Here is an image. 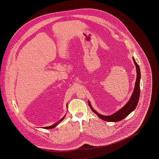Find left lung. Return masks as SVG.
Segmentation results:
<instances>
[{
  "label": "left lung",
  "instance_id": "1",
  "mask_svg": "<svg viewBox=\"0 0 159 159\" xmlns=\"http://www.w3.org/2000/svg\"><path fill=\"white\" fill-rule=\"evenodd\" d=\"M133 61L134 62V64L136 66V79L135 84L134 90L133 91V93L132 94V96L130 98L128 101V102L125 104V106H123L119 110H118L117 112L110 115V116H104L101 114L97 113L91 106V102L88 101L89 106L92 110L93 112L96 114L99 118L101 119L107 121H112V122H117V121H120L125 119L126 117H127L129 114L132 113L136 107L139 98V95H140V79H141V72L139 67L136 63L135 60V58H132Z\"/></svg>",
  "mask_w": 159,
  "mask_h": 159
}]
</instances>
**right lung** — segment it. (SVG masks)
Instances as JSON below:
<instances>
[{"label":"right lung","mask_w":159,"mask_h":159,"mask_svg":"<svg viewBox=\"0 0 159 159\" xmlns=\"http://www.w3.org/2000/svg\"><path fill=\"white\" fill-rule=\"evenodd\" d=\"M65 117H66V115L61 119V120H60V121H58L57 123H55L54 125H51V126H48V127H44V129H52L54 128L55 126H57L60 123L61 121H62L64 118H65Z\"/></svg>","instance_id":"1"}]
</instances>
